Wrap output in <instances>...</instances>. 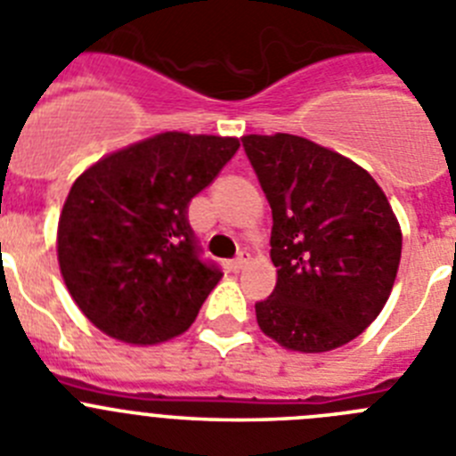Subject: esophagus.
I'll list each match as a JSON object with an SVG mask.
<instances>
[{
    "label": "esophagus",
    "instance_id": "34e87169",
    "mask_svg": "<svg viewBox=\"0 0 456 456\" xmlns=\"http://www.w3.org/2000/svg\"><path fill=\"white\" fill-rule=\"evenodd\" d=\"M248 263H251V256H248L247 251H241L240 256H237L235 260H232V263H231V269H232V272H241V269L247 267Z\"/></svg>",
    "mask_w": 456,
    "mask_h": 456
}]
</instances>
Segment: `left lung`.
<instances>
[{
    "label": "left lung",
    "instance_id": "1",
    "mask_svg": "<svg viewBox=\"0 0 456 456\" xmlns=\"http://www.w3.org/2000/svg\"><path fill=\"white\" fill-rule=\"evenodd\" d=\"M244 151L272 205L276 288L256 304L281 347L322 354L358 338L384 310L402 228L384 189L349 157L297 134H247Z\"/></svg>",
    "mask_w": 456,
    "mask_h": 456
}]
</instances>
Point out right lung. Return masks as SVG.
Here are the masks:
<instances>
[{
	"instance_id": "add662e5",
	"label": "right lung",
	"mask_w": 456,
	"mask_h": 456,
	"mask_svg": "<svg viewBox=\"0 0 456 456\" xmlns=\"http://www.w3.org/2000/svg\"><path fill=\"white\" fill-rule=\"evenodd\" d=\"M237 148V136L162 132L109 152L72 183L56 256L95 329L146 347L193 324L221 272L199 260L187 208Z\"/></svg>"
}]
</instances>
